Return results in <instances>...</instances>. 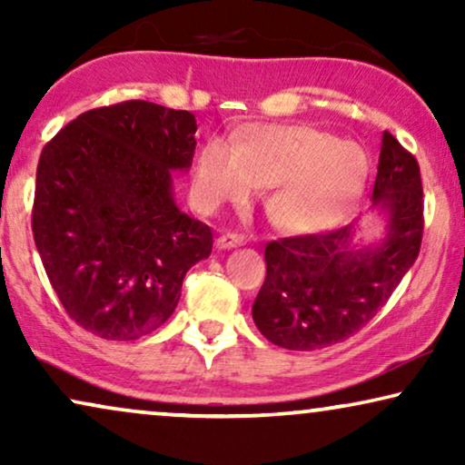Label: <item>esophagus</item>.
<instances>
[{"label": "esophagus", "instance_id": "esophagus-1", "mask_svg": "<svg viewBox=\"0 0 465 465\" xmlns=\"http://www.w3.org/2000/svg\"><path fill=\"white\" fill-rule=\"evenodd\" d=\"M245 243L243 234H234V232H224L218 237V247L220 250H234V247H241Z\"/></svg>", "mask_w": 465, "mask_h": 465}]
</instances>
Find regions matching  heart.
<instances>
[{
    "instance_id": "1",
    "label": "heart",
    "mask_w": 465,
    "mask_h": 465,
    "mask_svg": "<svg viewBox=\"0 0 465 465\" xmlns=\"http://www.w3.org/2000/svg\"><path fill=\"white\" fill-rule=\"evenodd\" d=\"M368 158L353 142L309 124H252L232 145L209 139L194 167V194L209 209L269 188L266 212L290 232H322L358 205Z\"/></svg>"
}]
</instances>
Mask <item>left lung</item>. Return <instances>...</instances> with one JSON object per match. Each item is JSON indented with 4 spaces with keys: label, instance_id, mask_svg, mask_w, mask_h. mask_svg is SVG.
<instances>
[{
    "label": "left lung",
    "instance_id": "left-lung-1",
    "mask_svg": "<svg viewBox=\"0 0 465 465\" xmlns=\"http://www.w3.org/2000/svg\"><path fill=\"white\" fill-rule=\"evenodd\" d=\"M372 212L383 234L361 245L358 220L341 231L266 245V279L252 315L260 332L292 351H313L349 339L390 301L415 264L423 234L419 164L383 133Z\"/></svg>",
    "mask_w": 465,
    "mask_h": 465
}]
</instances>
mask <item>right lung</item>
Masks as SVG:
<instances>
[{
    "label": "right lung",
    "mask_w": 465,
    "mask_h": 465,
    "mask_svg": "<svg viewBox=\"0 0 465 465\" xmlns=\"http://www.w3.org/2000/svg\"><path fill=\"white\" fill-rule=\"evenodd\" d=\"M196 118L124 101L80 114L44 145L35 173V247L69 317L107 341L163 326L182 282L213 245L175 203L193 167Z\"/></svg>",
    "instance_id": "1"
}]
</instances>
